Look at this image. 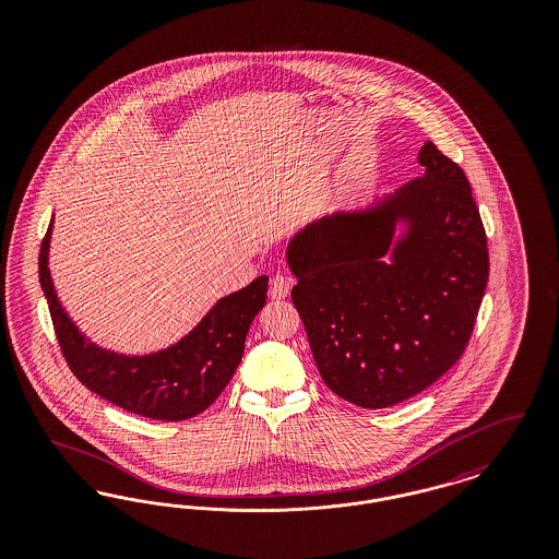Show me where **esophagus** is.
Instances as JSON below:
<instances>
[{
    "instance_id": "obj_1",
    "label": "esophagus",
    "mask_w": 559,
    "mask_h": 559,
    "mask_svg": "<svg viewBox=\"0 0 559 559\" xmlns=\"http://www.w3.org/2000/svg\"><path fill=\"white\" fill-rule=\"evenodd\" d=\"M293 278L287 274H274L270 281V297L272 299H285L292 293Z\"/></svg>"
}]
</instances>
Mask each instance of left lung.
<instances>
[{
	"label": "left lung",
	"instance_id": "1",
	"mask_svg": "<svg viewBox=\"0 0 559 559\" xmlns=\"http://www.w3.org/2000/svg\"><path fill=\"white\" fill-rule=\"evenodd\" d=\"M419 163L421 178L365 210L324 215L287 245L292 299L320 377L362 408L394 406L451 369L488 281L486 233L463 169L429 140Z\"/></svg>",
	"mask_w": 559,
	"mask_h": 559
}]
</instances>
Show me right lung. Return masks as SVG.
Instances as JSON below:
<instances>
[{"label": "right lung", "instance_id": "1", "mask_svg": "<svg viewBox=\"0 0 559 559\" xmlns=\"http://www.w3.org/2000/svg\"><path fill=\"white\" fill-rule=\"evenodd\" d=\"M52 222L39 249V283L73 374L100 399L148 419L185 421L203 413L239 367L247 331L266 304L267 276L222 297L178 344L144 356L117 354L90 342L58 301L48 267Z\"/></svg>", "mask_w": 559, "mask_h": 559}]
</instances>
